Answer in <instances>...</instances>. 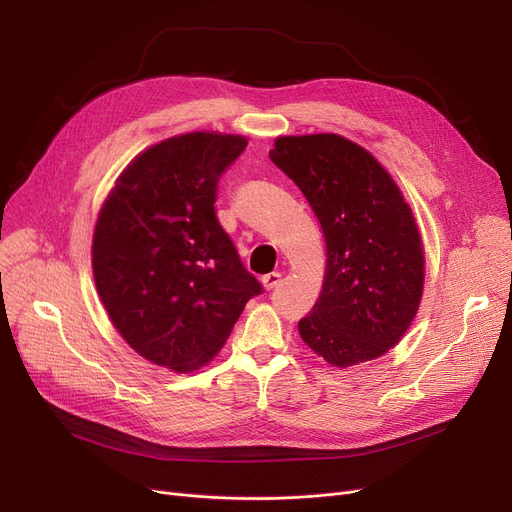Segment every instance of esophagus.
Returning <instances> with one entry per match:
<instances>
[{
	"label": "esophagus",
	"instance_id": "esophagus-1",
	"mask_svg": "<svg viewBox=\"0 0 512 512\" xmlns=\"http://www.w3.org/2000/svg\"><path fill=\"white\" fill-rule=\"evenodd\" d=\"M280 280H282V274H280V272H272V274H265V276L261 278V282H263L265 290H272V288H276V286L280 284Z\"/></svg>",
	"mask_w": 512,
	"mask_h": 512
}]
</instances>
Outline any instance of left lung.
<instances>
[{
  "label": "left lung",
  "mask_w": 512,
  "mask_h": 512,
  "mask_svg": "<svg viewBox=\"0 0 512 512\" xmlns=\"http://www.w3.org/2000/svg\"><path fill=\"white\" fill-rule=\"evenodd\" d=\"M270 159L309 201L326 238L324 288L299 321L301 338L336 367L388 353L423 290L413 213L390 174L338 134L280 137Z\"/></svg>",
  "instance_id": "left-lung-1"
}]
</instances>
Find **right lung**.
Instances as JSON below:
<instances>
[{
  "label": "right lung",
  "instance_id": "right-lung-1",
  "mask_svg": "<svg viewBox=\"0 0 512 512\" xmlns=\"http://www.w3.org/2000/svg\"><path fill=\"white\" fill-rule=\"evenodd\" d=\"M245 147L247 139L215 132L153 145L101 207L97 292L122 338L155 365L180 373L205 365L263 292L215 215L218 182Z\"/></svg>",
  "mask_w": 512,
  "mask_h": 512
}]
</instances>
